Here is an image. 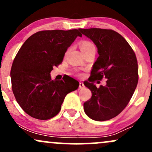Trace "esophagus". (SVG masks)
<instances>
[{"label": "esophagus", "instance_id": "1", "mask_svg": "<svg viewBox=\"0 0 152 152\" xmlns=\"http://www.w3.org/2000/svg\"><path fill=\"white\" fill-rule=\"evenodd\" d=\"M85 87L84 84H83V82H79V88H81V89H82V88H83Z\"/></svg>", "mask_w": 152, "mask_h": 152}]
</instances>
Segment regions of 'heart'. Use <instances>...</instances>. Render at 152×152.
I'll return each mask as SVG.
<instances>
[{"label":"heart","mask_w":152,"mask_h":152,"mask_svg":"<svg viewBox=\"0 0 152 152\" xmlns=\"http://www.w3.org/2000/svg\"><path fill=\"white\" fill-rule=\"evenodd\" d=\"M81 50L82 52L83 51H86V50L92 49V48H95V46L90 41H82L81 43Z\"/></svg>","instance_id":"b5f03b06"}]
</instances>
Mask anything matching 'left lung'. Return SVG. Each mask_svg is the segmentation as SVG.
Returning <instances> with one entry per match:
<instances>
[{
    "instance_id": "left-lung-1",
    "label": "left lung",
    "mask_w": 152,
    "mask_h": 152,
    "mask_svg": "<svg viewBox=\"0 0 152 152\" xmlns=\"http://www.w3.org/2000/svg\"><path fill=\"white\" fill-rule=\"evenodd\" d=\"M78 30L93 41L99 55L84 84L92 96L83 104V109L95 121L109 120L125 109L137 88V57L125 38L116 31L96 28ZM104 77L107 79L106 86L97 88L93 82Z\"/></svg>"
}]
</instances>
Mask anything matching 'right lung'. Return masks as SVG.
Instances as JSON below:
<instances>
[{
	"label": "right lung",
	"instance_id": "add662e5",
	"mask_svg": "<svg viewBox=\"0 0 152 152\" xmlns=\"http://www.w3.org/2000/svg\"><path fill=\"white\" fill-rule=\"evenodd\" d=\"M77 29L38 31L24 42L15 57L11 71L12 90L24 111L35 118L47 120L57 115L68 94L79 83L71 77L52 80L53 66L61 64Z\"/></svg>",
	"mask_w": 152,
	"mask_h": 152
}]
</instances>
